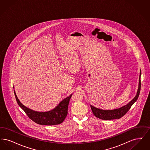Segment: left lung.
<instances>
[{"mask_svg":"<svg viewBox=\"0 0 150 150\" xmlns=\"http://www.w3.org/2000/svg\"><path fill=\"white\" fill-rule=\"evenodd\" d=\"M141 71L140 70L138 88L136 96L134 97L133 99H132V100H131L129 102L128 104L118 108H116L114 110H109L100 109L97 107H94L92 105H91V107L94 115L99 119H102V120H106L117 119L122 117L128 111L131 106L136 102V100H137L139 97L140 91H141Z\"/></svg>","mask_w":150,"mask_h":150,"instance_id":"left-lung-1","label":"left lung"}]
</instances>
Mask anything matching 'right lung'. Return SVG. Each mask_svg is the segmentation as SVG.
<instances>
[{
  "instance_id": "add662e5",
  "label": "right lung",
  "mask_w": 150,
  "mask_h": 150,
  "mask_svg": "<svg viewBox=\"0 0 150 150\" xmlns=\"http://www.w3.org/2000/svg\"><path fill=\"white\" fill-rule=\"evenodd\" d=\"M14 92L18 105L25 112L29 118L38 124L44 125H58L64 121L67 115L69 103L72 94H71L69 96L61 100L56 107L50 111L39 112L33 110L24 106L18 99L14 90Z\"/></svg>"
}]
</instances>
